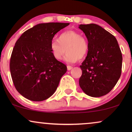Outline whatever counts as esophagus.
<instances>
[{
    "label": "esophagus",
    "mask_w": 132,
    "mask_h": 132,
    "mask_svg": "<svg viewBox=\"0 0 132 132\" xmlns=\"http://www.w3.org/2000/svg\"><path fill=\"white\" fill-rule=\"evenodd\" d=\"M73 68V67L72 66H70V65H67V70H70Z\"/></svg>",
    "instance_id": "1"
}]
</instances>
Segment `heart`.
<instances>
[{
    "mask_svg": "<svg viewBox=\"0 0 132 132\" xmlns=\"http://www.w3.org/2000/svg\"><path fill=\"white\" fill-rule=\"evenodd\" d=\"M66 52L64 61L68 63H75L87 55L89 50L88 42L80 33L68 30L59 34L57 39H53L50 44V50L53 57L59 61Z\"/></svg>",
    "mask_w": 132,
    "mask_h": 132,
    "instance_id": "b5f03b06",
    "label": "heart"
}]
</instances>
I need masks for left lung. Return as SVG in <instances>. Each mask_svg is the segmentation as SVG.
Segmentation results:
<instances>
[{
    "label": "left lung",
    "mask_w": 132,
    "mask_h": 132,
    "mask_svg": "<svg viewBox=\"0 0 132 132\" xmlns=\"http://www.w3.org/2000/svg\"><path fill=\"white\" fill-rule=\"evenodd\" d=\"M89 44L87 56L80 66L79 85L86 94L102 97L114 87L121 74L122 53L114 36L96 24H80Z\"/></svg>",
    "instance_id": "obj_1"
}]
</instances>
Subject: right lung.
Returning a JSON list of instances; mask_svg holds the SVG:
<instances>
[{"mask_svg":"<svg viewBox=\"0 0 132 132\" xmlns=\"http://www.w3.org/2000/svg\"><path fill=\"white\" fill-rule=\"evenodd\" d=\"M69 23H40L16 41L10 59L11 75L17 91L28 100L41 102L53 94L67 68L54 58L50 44Z\"/></svg>","mask_w":132,"mask_h":132,"instance_id":"add662e5","label":"right lung"}]
</instances>
